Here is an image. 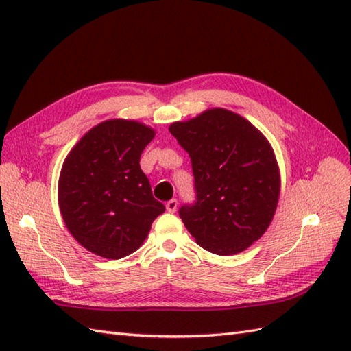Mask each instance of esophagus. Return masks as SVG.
<instances>
[{
	"label": "esophagus",
	"mask_w": 351,
	"mask_h": 351,
	"mask_svg": "<svg viewBox=\"0 0 351 351\" xmlns=\"http://www.w3.org/2000/svg\"><path fill=\"white\" fill-rule=\"evenodd\" d=\"M166 208L169 213H175L178 210V200L176 199H170L169 202L166 204Z\"/></svg>",
	"instance_id": "obj_1"
}]
</instances>
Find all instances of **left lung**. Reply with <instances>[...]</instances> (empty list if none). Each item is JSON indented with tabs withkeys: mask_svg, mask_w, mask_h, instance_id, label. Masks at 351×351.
Here are the masks:
<instances>
[{
	"mask_svg": "<svg viewBox=\"0 0 351 351\" xmlns=\"http://www.w3.org/2000/svg\"><path fill=\"white\" fill-rule=\"evenodd\" d=\"M189 152L196 200L180 208L196 243L215 255L240 253L259 240L278 206L280 176L268 140L225 108L170 125Z\"/></svg>",
	"mask_w": 351,
	"mask_h": 351,
	"instance_id": "obj_1",
	"label": "left lung"
}]
</instances>
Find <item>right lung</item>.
<instances>
[{
  "instance_id": "obj_1",
  "label": "right lung",
  "mask_w": 351,
  "mask_h": 351,
  "mask_svg": "<svg viewBox=\"0 0 351 351\" xmlns=\"http://www.w3.org/2000/svg\"><path fill=\"white\" fill-rule=\"evenodd\" d=\"M154 137L143 123L113 119L93 126L66 156L58 205L72 237L95 255L128 256L166 211L140 169V155Z\"/></svg>"
}]
</instances>
